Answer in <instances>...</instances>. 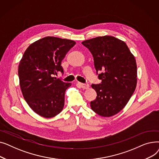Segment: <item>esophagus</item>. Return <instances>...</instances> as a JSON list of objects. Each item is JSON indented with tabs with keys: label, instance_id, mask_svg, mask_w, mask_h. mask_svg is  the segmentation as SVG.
Listing matches in <instances>:
<instances>
[{
	"label": "esophagus",
	"instance_id": "esophagus-1",
	"mask_svg": "<svg viewBox=\"0 0 159 159\" xmlns=\"http://www.w3.org/2000/svg\"><path fill=\"white\" fill-rule=\"evenodd\" d=\"M79 84L80 86V87L83 89H88L89 86L88 84H84V83H80Z\"/></svg>",
	"mask_w": 159,
	"mask_h": 159
}]
</instances>
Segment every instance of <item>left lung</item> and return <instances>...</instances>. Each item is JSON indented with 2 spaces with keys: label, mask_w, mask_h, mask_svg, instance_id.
I'll use <instances>...</instances> for the list:
<instances>
[{
  "label": "left lung",
  "mask_w": 159,
  "mask_h": 159,
  "mask_svg": "<svg viewBox=\"0 0 159 159\" xmlns=\"http://www.w3.org/2000/svg\"><path fill=\"white\" fill-rule=\"evenodd\" d=\"M82 44L92 54L97 74L102 81L91 85L97 95L90 102L91 109L102 116H113L127 104L135 90V58L124 41L112 36L95 37Z\"/></svg>",
  "instance_id": "8db88e82"
}]
</instances>
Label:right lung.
Listing matches in <instances>:
<instances>
[{"instance_id": "add662e5", "label": "right lung", "mask_w": 159, "mask_h": 159, "mask_svg": "<svg viewBox=\"0 0 159 159\" xmlns=\"http://www.w3.org/2000/svg\"><path fill=\"white\" fill-rule=\"evenodd\" d=\"M75 41L46 37L30 45L19 65L23 97L31 110L44 118H52L62 110L65 91L71 86L53 75L64 73L62 61Z\"/></svg>"}]
</instances>
